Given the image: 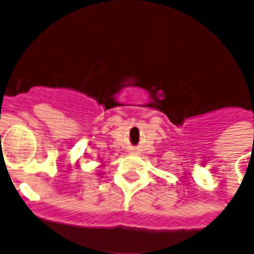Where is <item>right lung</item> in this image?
<instances>
[{
	"mask_svg": "<svg viewBox=\"0 0 254 254\" xmlns=\"http://www.w3.org/2000/svg\"><path fill=\"white\" fill-rule=\"evenodd\" d=\"M101 167H103V165H101Z\"/></svg>",
	"mask_w": 254,
	"mask_h": 254,
	"instance_id": "1",
	"label": "right lung"
}]
</instances>
